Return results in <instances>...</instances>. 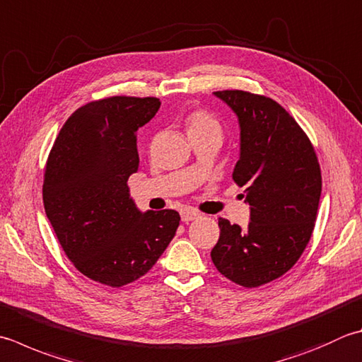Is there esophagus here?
Wrapping results in <instances>:
<instances>
[{
	"mask_svg": "<svg viewBox=\"0 0 362 362\" xmlns=\"http://www.w3.org/2000/svg\"><path fill=\"white\" fill-rule=\"evenodd\" d=\"M180 216H182L183 223H189V221H194V219L199 218L201 214H199V211H196V210L185 209V210L180 211Z\"/></svg>",
	"mask_w": 362,
	"mask_h": 362,
	"instance_id": "obj_1",
	"label": "esophagus"
}]
</instances>
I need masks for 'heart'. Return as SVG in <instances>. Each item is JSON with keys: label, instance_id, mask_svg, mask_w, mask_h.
<instances>
[{"label": "heart", "instance_id": "obj_1", "mask_svg": "<svg viewBox=\"0 0 362 362\" xmlns=\"http://www.w3.org/2000/svg\"><path fill=\"white\" fill-rule=\"evenodd\" d=\"M221 132L218 119L210 115L209 111L196 110L187 117V132L188 133H199V132Z\"/></svg>", "mask_w": 362, "mask_h": 362}]
</instances>
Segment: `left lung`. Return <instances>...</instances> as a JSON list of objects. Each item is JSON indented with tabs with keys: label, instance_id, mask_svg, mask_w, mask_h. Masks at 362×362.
Listing matches in <instances>:
<instances>
[{
	"label": "left lung",
	"instance_id": "obj_1",
	"mask_svg": "<svg viewBox=\"0 0 362 362\" xmlns=\"http://www.w3.org/2000/svg\"><path fill=\"white\" fill-rule=\"evenodd\" d=\"M240 124V160L232 179L245 187L251 221L242 229L219 218L210 256L218 272L247 288L268 284L292 268L313 235L322 194L314 146L273 98L246 90H216Z\"/></svg>",
	"mask_w": 362,
	"mask_h": 362
}]
</instances>
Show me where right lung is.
Listing matches in <instances>:
<instances>
[{"instance_id":"right-lung-1","label":"right lung","mask_w":362,"mask_h":362,"mask_svg":"<svg viewBox=\"0 0 362 362\" xmlns=\"http://www.w3.org/2000/svg\"><path fill=\"white\" fill-rule=\"evenodd\" d=\"M157 97L115 95L78 108L54 139L44 173V207L75 268L103 286L139 279L171 243L175 210L139 211L129 193L138 171L136 132Z\"/></svg>"}]
</instances>
